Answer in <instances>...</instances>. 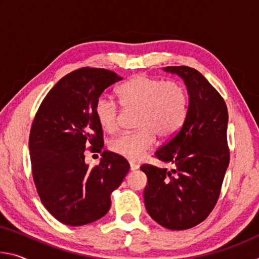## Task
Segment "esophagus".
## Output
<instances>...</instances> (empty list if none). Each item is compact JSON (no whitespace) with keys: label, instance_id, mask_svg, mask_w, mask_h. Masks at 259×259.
I'll return each instance as SVG.
<instances>
[{"label":"esophagus","instance_id":"obj_1","mask_svg":"<svg viewBox=\"0 0 259 259\" xmlns=\"http://www.w3.org/2000/svg\"><path fill=\"white\" fill-rule=\"evenodd\" d=\"M139 168V165L137 163H135V162H130V170H137Z\"/></svg>","mask_w":259,"mask_h":259}]
</instances>
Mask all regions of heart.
<instances>
[{"mask_svg":"<svg viewBox=\"0 0 259 259\" xmlns=\"http://www.w3.org/2000/svg\"><path fill=\"white\" fill-rule=\"evenodd\" d=\"M120 104L126 112H137L134 133L121 134L111 140L109 150L129 161H139L155 145L156 136L169 139L186 120L188 93L178 81H165L139 74L117 89ZM99 125L108 133L119 128L121 111L113 99L102 96L95 105Z\"/></svg>","mask_w":259,"mask_h":259,"instance_id":"heart-1","label":"heart"}]
</instances>
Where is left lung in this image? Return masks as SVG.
Returning <instances> with one entry per match:
<instances>
[{"label": "left lung", "instance_id": "8db88e82", "mask_svg": "<svg viewBox=\"0 0 259 259\" xmlns=\"http://www.w3.org/2000/svg\"><path fill=\"white\" fill-rule=\"evenodd\" d=\"M187 87L190 104L181 130L154 156L171 170L143 164L147 185L144 201L150 216L161 226L182 231L202 223L216 205L227 166L229 113L224 99L196 69L168 66Z\"/></svg>", "mask_w": 259, "mask_h": 259}]
</instances>
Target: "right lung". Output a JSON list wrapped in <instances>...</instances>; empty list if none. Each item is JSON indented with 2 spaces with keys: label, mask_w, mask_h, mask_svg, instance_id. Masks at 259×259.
Instances as JSON below:
<instances>
[{
  "label": "right lung",
  "mask_w": 259,
  "mask_h": 259,
  "mask_svg": "<svg viewBox=\"0 0 259 259\" xmlns=\"http://www.w3.org/2000/svg\"><path fill=\"white\" fill-rule=\"evenodd\" d=\"M120 80L105 68L75 69L57 82L35 114L29 134L34 184L46 209L65 225H85L105 216L112 192L130 169L124 157L107 151L93 168L84 162L87 150L100 153L104 145L96 102Z\"/></svg>",
  "instance_id": "right-lung-1"
}]
</instances>
